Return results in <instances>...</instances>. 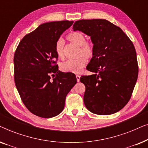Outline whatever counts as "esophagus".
<instances>
[{
    "instance_id": "obj_1",
    "label": "esophagus",
    "mask_w": 148,
    "mask_h": 148,
    "mask_svg": "<svg viewBox=\"0 0 148 148\" xmlns=\"http://www.w3.org/2000/svg\"><path fill=\"white\" fill-rule=\"evenodd\" d=\"M76 79H77V82H79V80H80V76L79 75H77Z\"/></svg>"
}]
</instances>
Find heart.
Instances as JSON below:
<instances>
[{"mask_svg": "<svg viewBox=\"0 0 148 148\" xmlns=\"http://www.w3.org/2000/svg\"><path fill=\"white\" fill-rule=\"evenodd\" d=\"M68 39L77 45L81 46V53L84 55L90 56L92 55L93 50L92 46L86 42V38L84 34L80 32H73L68 36ZM63 41L61 39L58 40L56 44V53L58 58H63V50H62ZM87 62L86 57L84 56L75 59H69L62 63L61 70L64 72L79 73Z\"/></svg>", "mask_w": 148, "mask_h": 148, "instance_id": "obj_1", "label": "heart"}]
</instances>
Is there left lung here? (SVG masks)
Returning <instances> with one entry per match:
<instances>
[{
    "instance_id": "1",
    "label": "left lung",
    "mask_w": 148,
    "mask_h": 148,
    "mask_svg": "<svg viewBox=\"0 0 148 148\" xmlns=\"http://www.w3.org/2000/svg\"><path fill=\"white\" fill-rule=\"evenodd\" d=\"M73 29L90 36L94 44L87 69L94 74L80 77L86 86L85 106L99 115L119 112L130 100L138 76L133 44L120 27L106 19L79 20Z\"/></svg>"
}]
</instances>
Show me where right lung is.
<instances>
[{
	"mask_svg": "<svg viewBox=\"0 0 148 148\" xmlns=\"http://www.w3.org/2000/svg\"><path fill=\"white\" fill-rule=\"evenodd\" d=\"M73 21L42 23L19 42L14 55L15 83L22 102L34 114L57 116L77 83L75 74L58 71L56 44ZM53 77V79L51 77Z\"/></svg>",
	"mask_w": 148,
	"mask_h": 148,
	"instance_id": "1",
	"label": "right lung"
}]
</instances>
